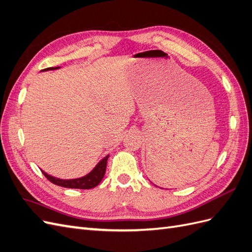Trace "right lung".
<instances>
[{
	"label": "right lung",
	"instance_id": "obj_1",
	"mask_svg": "<svg viewBox=\"0 0 252 252\" xmlns=\"http://www.w3.org/2000/svg\"><path fill=\"white\" fill-rule=\"evenodd\" d=\"M59 67H50V68H46L42 71H48V70H56L59 69ZM109 156H106L105 158H103L100 162H98L94 168L91 170L88 174L84 175L82 178H78V179H70V180H63V179H59L56 177H52V175L46 173L45 171H43L42 169V173L46 177L51 183L56 184L58 186L61 187H65V188H74V189H91L94 188L95 186H97L100 184L101 181L104 178V174L106 171V166H107V159H108Z\"/></svg>",
	"mask_w": 252,
	"mask_h": 252
}]
</instances>
